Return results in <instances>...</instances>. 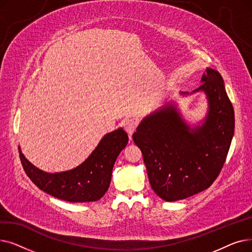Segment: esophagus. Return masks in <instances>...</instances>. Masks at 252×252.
<instances>
[{
  "label": "esophagus",
  "instance_id": "obj_1",
  "mask_svg": "<svg viewBox=\"0 0 252 252\" xmlns=\"http://www.w3.org/2000/svg\"><path fill=\"white\" fill-rule=\"evenodd\" d=\"M137 122L134 121V119H127V121L125 123V129L126 130V133L128 134L129 138L131 137V135L134 134V131L137 128Z\"/></svg>",
  "mask_w": 252,
  "mask_h": 252
}]
</instances>
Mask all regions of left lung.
Segmentation results:
<instances>
[{"instance_id":"obj_1","label":"left lung","mask_w":252,"mask_h":252,"mask_svg":"<svg viewBox=\"0 0 252 252\" xmlns=\"http://www.w3.org/2000/svg\"><path fill=\"white\" fill-rule=\"evenodd\" d=\"M201 83L191 93L180 92V95L204 93L207 112L202 121L189 125L177 102L170 100L144 117L133 135L151 188L168 202L210 187L226 161L234 136V109L221 75L207 67Z\"/></svg>"}]
</instances>
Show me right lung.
Masks as SVG:
<instances>
[{
	"label": "right lung",
	"mask_w": 252,
	"mask_h": 252,
	"mask_svg": "<svg viewBox=\"0 0 252 252\" xmlns=\"http://www.w3.org/2000/svg\"><path fill=\"white\" fill-rule=\"evenodd\" d=\"M128 137L123 127L106 134L87 159L76 167L47 173L19 155L26 175L44 192L68 202L97 201L107 192L117 156L126 146Z\"/></svg>",
	"instance_id": "1"
}]
</instances>
